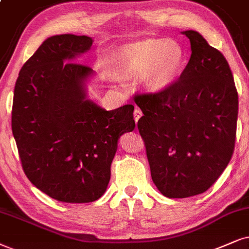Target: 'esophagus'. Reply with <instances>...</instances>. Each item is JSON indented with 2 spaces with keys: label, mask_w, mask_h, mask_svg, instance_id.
<instances>
[{
  "label": "esophagus",
  "mask_w": 249,
  "mask_h": 249,
  "mask_svg": "<svg viewBox=\"0 0 249 249\" xmlns=\"http://www.w3.org/2000/svg\"><path fill=\"white\" fill-rule=\"evenodd\" d=\"M133 116H134V121L135 123H138V121L141 118V116H142V111L139 108H135L134 109V112H133Z\"/></svg>",
  "instance_id": "34e87169"
}]
</instances>
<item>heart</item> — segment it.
<instances>
[{
  "label": "heart",
  "mask_w": 249,
  "mask_h": 249,
  "mask_svg": "<svg viewBox=\"0 0 249 249\" xmlns=\"http://www.w3.org/2000/svg\"><path fill=\"white\" fill-rule=\"evenodd\" d=\"M119 70L130 77L144 75L150 92H161L178 77L184 50L175 40H149L128 45L117 56Z\"/></svg>",
  "instance_id": "1"
}]
</instances>
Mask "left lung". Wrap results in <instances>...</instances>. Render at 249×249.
I'll use <instances>...</instances> for the list:
<instances>
[{"instance_id": "1", "label": "left lung", "mask_w": 249, "mask_h": 249, "mask_svg": "<svg viewBox=\"0 0 249 249\" xmlns=\"http://www.w3.org/2000/svg\"><path fill=\"white\" fill-rule=\"evenodd\" d=\"M191 58L164 90L134 96L152 179L170 199L206 192L234 149L238 93L229 63L196 31H184Z\"/></svg>"}]
</instances>
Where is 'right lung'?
I'll return each instance as SVG.
<instances>
[{"mask_svg": "<svg viewBox=\"0 0 249 249\" xmlns=\"http://www.w3.org/2000/svg\"><path fill=\"white\" fill-rule=\"evenodd\" d=\"M93 39L61 34L46 39L16 81L11 127L23 170L53 199L93 202L110 180L118 139L134 130V107L107 111L88 99L94 71L74 59Z\"/></svg>", "mask_w": 249, "mask_h": 249, "instance_id": "right-lung-1", "label": "right lung"}]
</instances>
